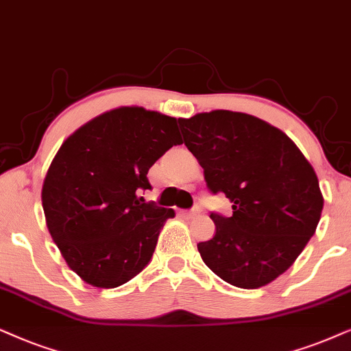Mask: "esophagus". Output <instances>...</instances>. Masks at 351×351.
Masks as SVG:
<instances>
[{
	"label": "esophagus",
	"mask_w": 351,
	"mask_h": 351,
	"mask_svg": "<svg viewBox=\"0 0 351 351\" xmlns=\"http://www.w3.org/2000/svg\"><path fill=\"white\" fill-rule=\"evenodd\" d=\"M199 212H201V210H199V208L196 207V208H189V210H180V214L186 217V219H191V217H196Z\"/></svg>",
	"instance_id": "obj_1"
}]
</instances>
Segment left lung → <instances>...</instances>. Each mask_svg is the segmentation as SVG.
Instances as JSON below:
<instances>
[{
	"mask_svg": "<svg viewBox=\"0 0 351 351\" xmlns=\"http://www.w3.org/2000/svg\"><path fill=\"white\" fill-rule=\"evenodd\" d=\"M178 123L208 191L233 204L232 217L210 212L217 230L197 245L202 261L230 285H267L295 263L321 219L311 163L290 137L251 114L215 110Z\"/></svg>",
	"mask_w": 351,
	"mask_h": 351,
	"instance_id": "left-lung-1",
	"label": "left lung"
}]
</instances>
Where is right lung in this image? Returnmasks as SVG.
Here are the masks:
<instances>
[{
  "label": "right lung",
  "mask_w": 351,
  "mask_h": 351,
  "mask_svg": "<svg viewBox=\"0 0 351 351\" xmlns=\"http://www.w3.org/2000/svg\"><path fill=\"white\" fill-rule=\"evenodd\" d=\"M181 143L175 118L121 106L84 124L58 150L42 189L47 227L88 285L117 288L150 263L175 210L137 194L152 188L149 168Z\"/></svg>",
  "instance_id": "add662e5"
}]
</instances>
